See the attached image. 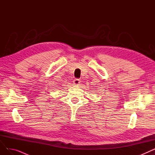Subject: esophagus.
<instances>
[{"mask_svg":"<svg viewBox=\"0 0 155 155\" xmlns=\"http://www.w3.org/2000/svg\"><path fill=\"white\" fill-rule=\"evenodd\" d=\"M80 82V81L79 79H75L74 80H73V84H74V85H79Z\"/></svg>","mask_w":155,"mask_h":155,"instance_id":"1","label":"esophagus"}]
</instances>
